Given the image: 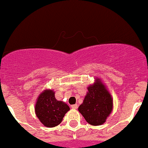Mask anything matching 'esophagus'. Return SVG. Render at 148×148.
<instances>
[{
  "mask_svg": "<svg viewBox=\"0 0 148 148\" xmlns=\"http://www.w3.org/2000/svg\"><path fill=\"white\" fill-rule=\"evenodd\" d=\"M77 104H73V105H71V108H72V109H77Z\"/></svg>",
  "mask_w": 148,
  "mask_h": 148,
  "instance_id": "obj_1",
  "label": "esophagus"
}]
</instances>
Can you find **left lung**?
Listing matches in <instances>:
<instances>
[{
	"label": "left lung",
	"mask_w": 148,
	"mask_h": 148,
	"mask_svg": "<svg viewBox=\"0 0 148 148\" xmlns=\"http://www.w3.org/2000/svg\"><path fill=\"white\" fill-rule=\"evenodd\" d=\"M113 109V99L104 83L97 77L88 87V92L78 111L90 125L105 123Z\"/></svg>",
	"instance_id": "8db88e82"
}]
</instances>
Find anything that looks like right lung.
Returning a JSON list of instances; mask_svg holds the SVG:
<instances>
[{
    "label": "right lung",
    "mask_w": 148,
    "mask_h": 148,
    "mask_svg": "<svg viewBox=\"0 0 148 148\" xmlns=\"http://www.w3.org/2000/svg\"><path fill=\"white\" fill-rule=\"evenodd\" d=\"M69 110L67 103L55 99V91L52 89H45L41 92L34 108L37 118L47 127H54L60 124Z\"/></svg>",
    "instance_id": "obj_1"
}]
</instances>
